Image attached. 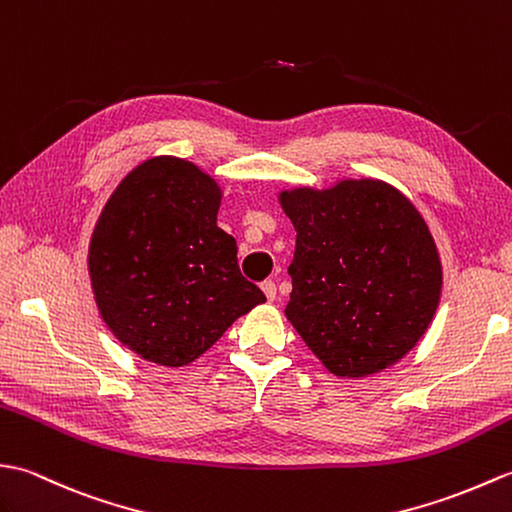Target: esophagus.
<instances>
[{
  "instance_id": "esophagus-1",
  "label": "esophagus",
  "mask_w": 512,
  "mask_h": 512,
  "mask_svg": "<svg viewBox=\"0 0 512 512\" xmlns=\"http://www.w3.org/2000/svg\"><path fill=\"white\" fill-rule=\"evenodd\" d=\"M260 289H263V293L267 295V300H269V302H274V300H276L278 287H276V282H274V280H265L263 285H260Z\"/></svg>"
}]
</instances>
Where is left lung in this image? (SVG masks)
<instances>
[{
  "mask_svg": "<svg viewBox=\"0 0 512 512\" xmlns=\"http://www.w3.org/2000/svg\"><path fill=\"white\" fill-rule=\"evenodd\" d=\"M295 232L285 315L337 377L403 359L434 320L442 267L412 201L379 179L280 192Z\"/></svg>",
  "mask_w": 512,
  "mask_h": 512,
  "instance_id": "1",
  "label": "left lung"
}]
</instances>
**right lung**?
Here are the masks:
<instances>
[{
  "label": "right lung",
  "mask_w": 512,
  "mask_h": 512,
  "mask_svg": "<svg viewBox=\"0 0 512 512\" xmlns=\"http://www.w3.org/2000/svg\"><path fill=\"white\" fill-rule=\"evenodd\" d=\"M221 188L195 164L153 157L120 181L89 243V276L109 331L146 361L179 368L265 302L217 225Z\"/></svg>",
  "instance_id": "1"
}]
</instances>
